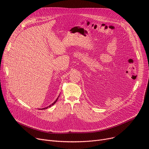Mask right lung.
<instances>
[{"label": "right lung", "mask_w": 149, "mask_h": 149, "mask_svg": "<svg viewBox=\"0 0 149 149\" xmlns=\"http://www.w3.org/2000/svg\"><path fill=\"white\" fill-rule=\"evenodd\" d=\"M60 97V95H59V96H58V97H57V99L56 100V101H54V102L53 103H52L51 104H50V105H49V106H48V107H45V108H42V109H41V110H43V109H48V107H51L52 106H53V105H54V104L55 103H56L57 102V100H58V97Z\"/></svg>", "instance_id": "right-lung-1"}]
</instances>
